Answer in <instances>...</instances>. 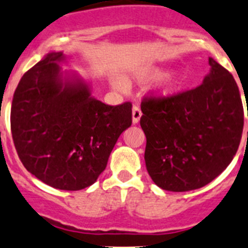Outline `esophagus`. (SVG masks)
<instances>
[{"label":"esophagus","instance_id":"34e87169","mask_svg":"<svg viewBox=\"0 0 248 248\" xmlns=\"http://www.w3.org/2000/svg\"><path fill=\"white\" fill-rule=\"evenodd\" d=\"M142 116V112L139 106L132 107V124H137L140 122V118Z\"/></svg>","mask_w":248,"mask_h":248}]
</instances>
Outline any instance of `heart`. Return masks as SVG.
I'll list each match as a JSON object with an SVG mask.
<instances>
[{"label": "heart", "instance_id": "1", "mask_svg": "<svg viewBox=\"0 0 248 248\" xmlns=\"http://www.w3.org/2000/svg\"><path fill=\"white\" fill-rule=\"evenodd\" d=\"M166 75V71L160 70V68H156V70L148 71L144 76L146 79H159V78L164 77ZM185 79L181 75L177 73H173V75H169L168 77L164 79V82L159 85V88L156 89V95L161 99H168V97L173 96L176 93L180 92V89L182 88ZM112 85H113L114 89L119 90V92H124L126 85L123 80L119 77H113L112 78Z\"/></svg>", "mask_w": 248, "mask_h": 248}]
</instances>
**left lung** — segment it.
Instances as JSON below:
<instances>
[{
  "instance_id": "8db88e82",
  "label": "left lung",
  "mask_w": 248,
  "mask_h": 248,
  "mask_svg": "<svg viewBox=\"0 0 248 248\" xmlns=\"http://www.w3.org/2000/svg\"><path fill=\"white\" fill-rule=\"evenodd\" d=\"M208 65L210 72L195 89L141 105L146 168L164 190L204 187L227 169L239 148L244 129L239 88L217 61L208 58Z\"/></svg>"
}]
</instances>
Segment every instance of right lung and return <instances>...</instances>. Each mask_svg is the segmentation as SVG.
I'll use <instances>...</instances> for the list:
<instances>
[{"instance_id":"1","label":"right lung","mask_w":248,"mask_h":248,"mask_svg":"<svg viewBox=\"0 0 248 248\" xmlns=\"http://www.w3.org/2000/svg\"><path fill=\"white\" fill-rule=\"evenodd\" d=\"M63 62L62 51H51L21 77L12 102V136L29 172L56 189L80 190L106 169L131 125V104L99 101L88 80L62 71Z\"/></svg>"}]
</instances>
